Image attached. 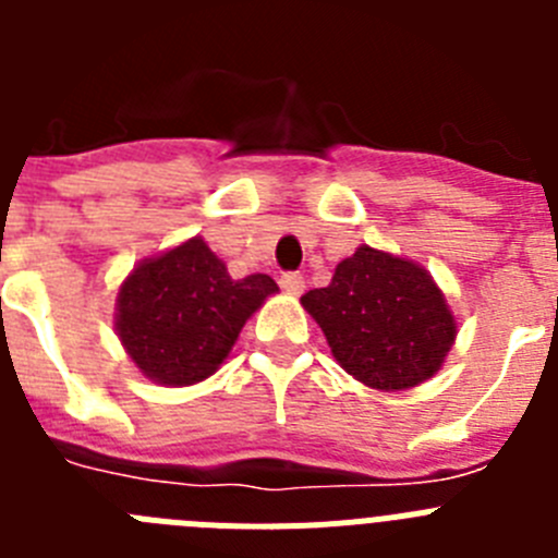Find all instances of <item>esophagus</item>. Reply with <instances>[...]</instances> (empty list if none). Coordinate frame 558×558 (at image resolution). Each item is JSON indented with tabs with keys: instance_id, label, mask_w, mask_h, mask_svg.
<instances>
[{
	"instance_id": "obj_1",
	"label": "esophagus",
	"mask_w": 558,
	"mask_h": 558,
	"mask_svg": "<svg viewBox=\"0 0 558 558\" xmlns=\"http://www.w3.org/2000/svg\"><path fill=\"white\" fill-rule=\"evenodd\" d=\"M279 284H282L284 293L290 295H299L304 290V276L295 274V270H288V274L279 276Z\"/></svg>"
}]
</instances>
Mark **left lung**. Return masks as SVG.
<instances>
[{"instance_id": "obj_1", "label": "left lung", "mask_w": 558, "mask_h": 558, "mask_svg": "<svg viewBox=\"0 0 558 558\" xmlns=\"http://www.w3.org/2000/svg\"><path fill=\"white\" fill-rule=\"evenodd\" d=\"M302 304L324 329L335 360L377 391H405L441 368L456 318L425 268L360 245L327 288Z\"/></svg>"}]
</instances>
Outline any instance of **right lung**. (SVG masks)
<instances>
[{
    "instance_id": "add662e5",
    "label": "right lung",
    "mask_w": 558,
    "mask_h": 558,
    "mask_svg": "<svg viewBox=\"0 0 558 558\" xmlns=\"http://www.w3.org/2000/svg\"><path fill=\"white\" fill-rule=\"evenodd\" d=\"M276 290L265 274L231 279L192 236L133 268L117 299V332L145 377L192 386L218 372L251 313Z\"/></svg>"
}]
</instances>
